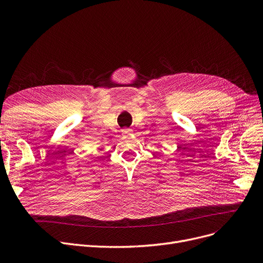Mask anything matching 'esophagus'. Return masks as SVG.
Returning <instances> with one entry per match:
<instances>
[{
	"label": "esophagus",
	"mask_w": 263,
	"mask_h": 263,
	"mask_svg": "<svg viewBox=\"0 0 263 263\" xmlns=\"http://www.w3.org/2000/svg\"><path fill=\"white\" fill-rule=\"evenodd\" d=\"M121 133H122V134H124V135H127V134L132 133V130H131V129H123V130L121 131Z\"/></svg>",
	"instance_id": "obj_1"
}]
</instances>
